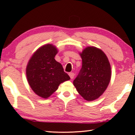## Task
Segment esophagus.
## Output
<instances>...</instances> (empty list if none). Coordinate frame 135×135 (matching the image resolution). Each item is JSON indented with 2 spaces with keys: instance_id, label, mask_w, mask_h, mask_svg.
<instances>
[{
  "instance_id": "1",
  "label": "esophagus",
  "mask_w": 135,
  "mask_h": 135,
  "mask_svg": "<svg viewBox=\"0 0 135 135\" xmlns=\"http://www.w3.org/2000/svg\"><path fill=\"white\" fill-rule=\"evenodd\" d=\"M74 73H69V75L70 76V77H71V79H73L74 77Z\"/></svg>"
}]
</instances>
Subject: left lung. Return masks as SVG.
Returning <instances> with one entry per match:
<instances>
[{"mask_svg":"<svg viewBox=\"0 0 135 135\" xmlns=\"http://www.w3.org/2000/svg\"><path fill=\"white\" fill-rule=\"evenodd\" d=\"M80 56L82 68L74 80V85L85 99L93 101L104 93L109 84L110 63L104 53L96 47H86Z\"/></svg>","mask_w":135,"mask_h":135,"instance_id":"left-lung-1","label":"left lung"}]
</instances>
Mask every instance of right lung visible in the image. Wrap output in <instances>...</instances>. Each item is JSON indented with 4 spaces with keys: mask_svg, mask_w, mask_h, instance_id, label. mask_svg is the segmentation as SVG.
<instances>
[{
    "mask_svg": "<svg viewBox=\"0 0 135 135\" xmlns=\"http://www.w3.org/2000/svg\"><path fill=\"white\" fill-rule=\"evenodd\" d=\"M57 49L51 44L38 49L29 61L26 76L35 93L47 98L58 89L61 83L70 79L60 62L55 60Z\"/></svg>",
    "mask_w": 135,
    "mask_h": 135,
    "instance_id": "obj_1",
    "label": "right lung"
}]
</instances>
